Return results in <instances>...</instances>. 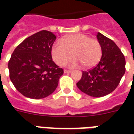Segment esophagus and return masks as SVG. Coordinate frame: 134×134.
Returning a JSON list of instances; mask_svg holds the SVG:
<instances>
[{
    "label": "esophagus",
    "mask_w": 134,
    "mask_h": 134,
    "mask_svg": "<svg viewBox=\"0 0 134 134\" xmlns=\"http://www.w3.org/2000/svg\"><path fill=\"white\" fill-rule=\"evenodd\" d=\"M64 73H70V70H64Z\"/></svg>",
    "instance_id": "obj_1"
}]
</instances>
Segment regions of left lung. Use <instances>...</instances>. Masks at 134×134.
<instances>
[{
	"mask_svg": "<svg viewBox=\"0 0 134 134\" xmlns=\"http://www.w3.org/2000/svg\"><path fill=\"white\" fill-rule=\"evenodd\" d=\"M56 36L43 30L30 36L13 51L8 62L10 79L16 90L32 99L54 93L63 70L52 61V48Z\"/></svg>",
	"mask_w": 134,
	"mask_h": 134,
	"instance_id": "8db88e82",
	"label": "left lung"
}]
</instances>
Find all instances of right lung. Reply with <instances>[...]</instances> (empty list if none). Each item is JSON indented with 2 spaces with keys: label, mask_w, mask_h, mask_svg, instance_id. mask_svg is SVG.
Listing matches in <instances>:
<instances>
[{
  "label": "right lung",
  "mask_w": 134,
  "mask_h": 134,
  "mask_svg": "<svg viewBox=\"0 0 134 134\" xmlns=\"http://www.w3.org/2000/svg\"><path fill=\"white\" fill-rule=\"evenodd\" d=\"M97 38L102 50L100 61L96 67L83 71L77 86L82 93L94 98L111 93L118 87L126 71L124 54L116 44L100 33Z\"/></svg>",
  "instance_id": "1"
}]
</instances>
